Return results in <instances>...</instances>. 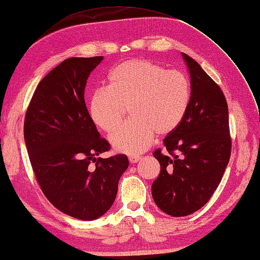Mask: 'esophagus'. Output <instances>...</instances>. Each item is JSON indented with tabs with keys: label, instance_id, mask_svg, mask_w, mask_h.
Segmentation results:
<instances>
[{
	"label": "esophagus",
	"instance_id": "obj_1",
	"mask_svg": "<svg viewBox=\"0 0 260 260\" xmlns=\"http://www.w3.org/2000/svg\"><path fill=\"white\" fill-rule=\"evenodd\" d=\"M140 159L141 157L140 156H138V155H131V156H129V161H130V163H137V162H139L140 161Z\"/></svg>",
	"mask_w": 260,
	"mask_h": 260
}]
</instances>
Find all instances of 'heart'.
Listing matches in <instances>:
<instances>
[{"label":"heart","instance_id":"b5f03b06","mask_svg":"<svg viewBox=\"0 0 260 260\" xmlns=\"http://www.w3.org/2000/svg\"><path fill=\"white\" fill-rule=\"evenodd\" d=\"M191 99L186 76L148 59L121 62L109 74V88L92 93L89 115L106 132L121 124L129 108L131 121L110 136L113 149L139 154L153 141L155 132L166 136L184 118Z\"/></svg>","mask_w":260,"mask_h":260}]
</instances>
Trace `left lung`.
Returning a JSON list of instances; mask_svg holds the SVG:
<instances>
[{
	"label": "left lung",
	"mask_w": 260,
	"mask_h": 260,
	"mask_svg": "<svg viewBox=\"0 0 260 260\" xmlns=\"http://www.w3.org/2000/svg\"><path fill=\"white\" fill-rule=\"evenodd\" d=\"M191 78V99L184 118L153 152L160 174L152 198L174 217L203 207L217 188L229 164L232 140L229 107L219 86L193 58L182 53Z\"/></svg>",
	"instance_id": "left-lung-1"
}]
</instances>
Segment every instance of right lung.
I'll return each mask as SVG.
<instances>
[{
    "mask_svg": "<svg viewBox=\"0 0 260 260\" xmlns=\"http://www.w3.org/2000/svg\"><path fill=\"white\" fill-rule=\"evenodd\" d=\"M103 59L61 61L40 81L24 121L25 144L44 195L57 210L82 220L108 212L129 167L124 154L97 157L110 145L88 112L85 87Z\"/></svg>",
    "mask_w": 260,
    "mask_h": 260,
    "instance_id": "obj_1",
    "label": "right lung"
}]
</instances>
